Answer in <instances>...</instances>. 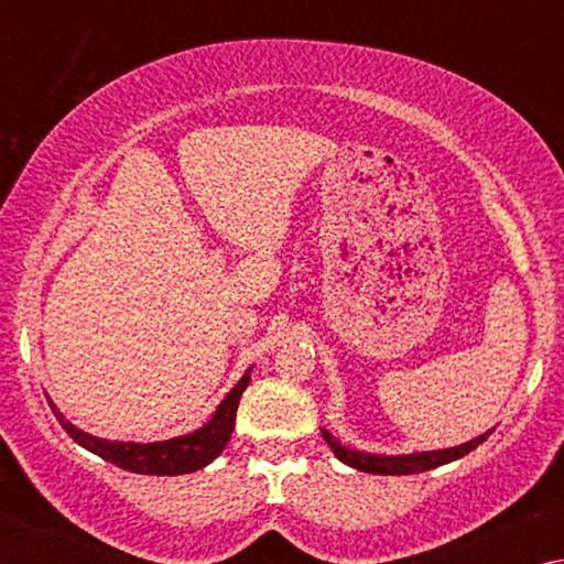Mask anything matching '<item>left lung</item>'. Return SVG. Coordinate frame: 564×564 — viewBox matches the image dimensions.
<instances>
[{"label": "left lung", "mask_w": 564, "mask_h": 564, "mask_svg": "<svg viewBox=\"0 0 564 564\" xmlns=\"http://www.w3.org/2000/svg\"><path fill=\"white\" fill-rule=\"evenodd\" d=\"M490 433L475 437V441L465 443V445L447 447V451L413 453V455H370V453H358V451H350V447H346V445H340L336 437H333L326 427H323V437H326V443L330 445V451L336 453L338 460H343L350 467H356V470L373 473V475H415V473L433 470V467H437V465L453 463V460H457V457H463L470 451H475L477 445L488 441Z\"/></svg>", "instance_id": "left-lung-1"}]
</instances>
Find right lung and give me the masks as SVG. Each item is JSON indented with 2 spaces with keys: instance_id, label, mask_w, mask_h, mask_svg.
<instances>
[{
  "instance_id": "1",
  "label": "right lung",
  "mask_w": 564,
  "mask_h": 564,
  "mask_svg": "<svg viewBox=\"0 0 564 564\" xmlns=\"http://www.w3.org/2000/svg\"><path fill=\"white\" fill-rule=\"evenodd\" d=\"M251 376H243L238 380V386L224 398V403L216 408L214 417L208 420L204 427H198L196 433L174 437V441L164 443H109L101 441V437H94L89 433L74 427L69 420H66L56 405L50 400V408L54 410L56 420L64 427L66 433L72 435L74 443L87 447L94 455L104 457L107 463H113L121 470L139 473V475H184V473H196L206 467L212 460H216L226 443L231 441L234 425H236V410L241 393L248 386Z\"/></svg>"
}]
</instances>
